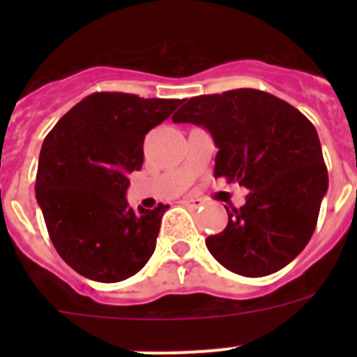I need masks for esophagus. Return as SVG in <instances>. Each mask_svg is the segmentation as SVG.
<instances>
[{
    "label": "esophagus",
    "instance_id": "esophagus-1",
    "mask_svg": "<svg viewBox=\"0 0 357 357\" xmlns=\"http://www.w3.org/2000/svg\"><path fill=\"white\" fill-rule=\"evenodd\" d=\"M181 204L185 207H191V209H197V207H200L204 202H202L200 198H182Z\"/></svg>",
    "mask_w": 357,
    "mask_h": 357
}]
</instances>
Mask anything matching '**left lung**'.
Instances as JSON below:
<instances>
[{
    "mask_svg": "<svg viewBox=\"0 0 357 357\" xmlns=\"http://www.w3.org/2000/svg\"><path fill=\"white\" fill-rule=\"evenodd\" d=\"M173 123L207 128L218 146L214 176L239 182L245 206L206 245L218 263L245 277L279 272L317 227L329 176L317 128L301 110L257 89L195 96Z\"/></svg>",
    "mask_w": 357,
    "mask_h": 357,
    "instance_id": "8db88e82",
    "label": "left lung"
}]
</instances>
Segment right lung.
<instances>
[{
	"instance_id": "right-lung-1",
	"label": "right lung",
	"mask_w": 357,
	"mask_h": 357,
	"mask_svg": "<svg viewBox=\"0 0 357 357\" xmlns=\"http://www.w3.org/2000/svg\"><path fill=\"white\" fill-rule=\"evenodd\" d=\"M182 100L127 93L85 96L52 128L39 155L37 204L53 247L80 275L119 282L155 250L168 206L135 213L128 175L143 166L144 135Z\"/></svg>"
}]
</instances>
